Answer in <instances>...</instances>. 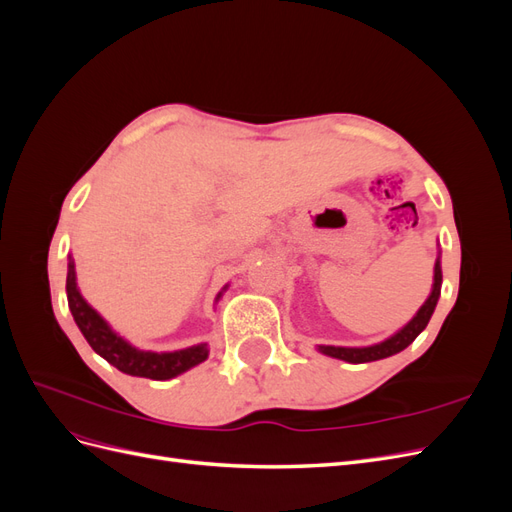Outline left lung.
Returning <instances> with one entry per match:
<instances>
[{
    "mask_svg": "<svg viewBox=\"0 0 512 512\" xmlns=\"http://www.w3.org/2000/svg\"><path fill=\"white\" fill-rule=\"evenodd\" d=\"M440 286H442V269H440V258L436 260V269H433V288L429 299L423 303V307L418 309L416 316L406 324L404 329L397 331L395 335H391L389 339H384L380 344L367 346V348H342V346H318V350L327 356H333V359H342L348 363H369V361H380L386 359V356H393L397 352H401L404 348H408L414 339L418 337L427 322L433 314V309L438 305L440 299Z\"/></svg>",
    "mask_w": 512,
    "mask_h": 512,
    "instance_id": "left-lung-1",
    "label": "left lung"
}]
</instances>
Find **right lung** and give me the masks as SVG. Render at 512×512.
<instances>
[{
    "instance_id": "obj_1",
    "label": "right lung",
    "mask_w": 512,
    "mask_h": 512,
    "mask_svg": "<svg viewBox=\"0 0 512 512\" xmlns=\"http://www.w3.org/2000/svg\"><path fill=\"white\" fill-rule=\"evenodd\" d=\"M226 290V288H224ZM66 292H68V307L74 316V322L79 324L81 333L102 359L115 365L123 374L138 376V378H151V380H170L190 367L203 363L209 350L207 344H198L177 352H145L130 346L126 339L119 337L106 320L91 307L83 294L76 288V271L74 262H68V277H66ZM222 292L218 294V299Z\"/></svg>"
}]
</instances>
